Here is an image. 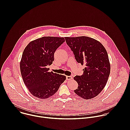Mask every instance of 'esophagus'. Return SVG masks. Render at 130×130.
Wrapping results in <instances>:
<instances>
[{
	"instance_id": "obj_1",
	"label": "esophagus",
	"mask_w": 130,
	"mask_h": 130,
	"mask_svg": "<svg viewBox=\"0 0 130 130\" xmlns=\"http://www.w3.org/2000/svg\"><path fill=\"white\" fill-rule=\"evenodd\" d=\"M72 77L71 76H66V79L67 80H71L72 79Z\"/></svg>"
}]
</instances>
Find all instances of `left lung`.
I'll use <instances>...</instances> for the list:
<instances>
[{
  "mask_svg": "<svg viewBox=\"0 0 130 130\" xmlns=\"http://www.w3.org/2000/svg\"><path fill=\"white\" fill-rule=\"evenodd\" d=\"M65 39L77 62L85 66L83 75L73 78L78 83L74 91L83 99L93 98L103 89L110 73L106 50L99 41L87 36Z\"/></svg>",
  "mask_w": 130,
  "mask_h": 130,
  "instance_id": "left-lung-1",
  "label": "left lung"
}]
</instances>
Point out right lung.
Returning <instances> with one entry per match:
<instances>
[{"label":"right lung","instance_id":"right-lung-1","mask_svg":"<svg viewBox=\"0 0 130 130\" xmlns=\"http://www.w3.org/2000/svg\"><path fill=\"white\" fill-rule=\"evenodd\" d=\"M64 38L44 36L35 40L25 48L20 63L25 84L34 96L45 99L53 96L66 80L64 75L49 72L54 53L64 42Z\"/></svg>","mask_w":130,"mask_h":130}]
</instances>
